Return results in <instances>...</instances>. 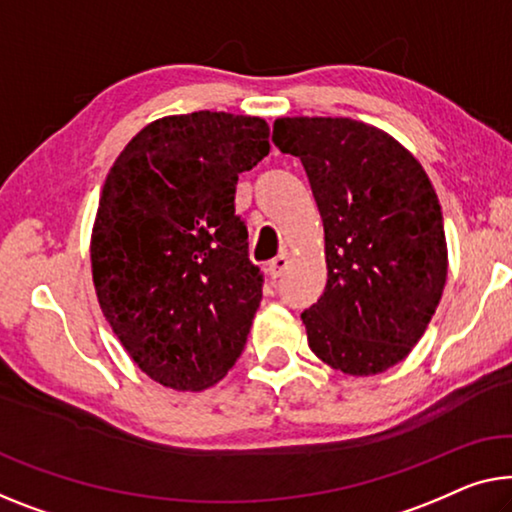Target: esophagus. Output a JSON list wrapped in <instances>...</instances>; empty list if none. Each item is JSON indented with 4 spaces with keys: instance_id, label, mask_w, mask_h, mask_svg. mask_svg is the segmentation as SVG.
Segmentation results:
<instances>
[{
    "instance_id": "34e87169",
    "label": "esophagus",
    "mask_w": 512,
    "mask_h": 512,
    "mask_svg": "<svg viewBox=\"0 0 512 512\" xmlns=\"http://www.w3.org/2000/svg\"><path fill=\"white\" fill-rule=\"evenodd\" d=\"M289 266V255L287 253H280L278 257H273L271 262H269V276L276 280V278H280L282 273H285V269Z\"/></svg>"
}]
</instances>
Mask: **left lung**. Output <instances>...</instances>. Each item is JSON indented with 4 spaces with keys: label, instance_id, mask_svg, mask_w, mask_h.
Instances as JSON below:
<instances>
[{
    "label": "left lung",
    "instance_id": "left-lung-1",
    "mask_svg": "<svg viewBox=\"0 0 512 512\" xmlns=\"http://www.w3.org/2000/svg\"><path fill=\"white\" fill-rule=\"evenodd\" d=\"M273 144L301 158L324 223L329 280L303 312L333 370L379 375L423 338L448 273L444 216L421 163L347 117H280Z\"/></svg>",
    "mask_w": 512,
    "mask_h": 512
}]
</instances>
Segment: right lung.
I'll list each match as a JSON object with an SVG mask.
<instances>
[{
  "instance_id": "add662e5",
  "label": "right lung",
  "mask_w": 512,
  "mask_h": 512,
  "mask_svg": "<svg viewBox=\"0 0 512 512\" xmlns=\"http://www.w3.org/2000/svg\"><path fill=\"white\" fill-rule=\"evenodd\" d=\"M269 149L259 117L172 114L144 126L105 179L91 232L98 303L137 368L174 391L213 386L246 345L264 280L234 195Z\"/></svg>"
}]
</instances>
